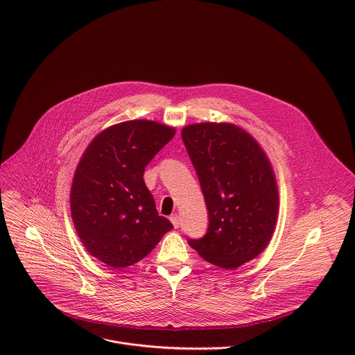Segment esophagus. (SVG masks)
<instances>
[{
  "mask_svg": "<svg viewBox=\"0 0 355 355\" xmlns=\"http://www.w3.org/2000/svg\"><path fill=\"white\" fill-rule=\"evenodd\" d=\"M171 223L173 224L175 228H179V225H180V217H179L178 214H172V216H171Z\"/></svg>",
  "mask_w": 355,
  "mask_h": 355,
  "instance_id": "34e87169",
  "label": "esophagus"
}]
</instances>
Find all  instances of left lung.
I'll list each match as a JSON object with an SVG mask.
<instances>
[{"mask_svg":"<svg viewBox=\"0 0 355 355\" xmlns=\"http://www.w3.org/2000/svg\"><path fill=\"white\" fill-rule=\"evenodd\" d=\"M209 213L207 232L189 245L207 262L236 269L272 239L279 191L269 158L253 137L231 123H197L182 130Z\"/></svg>","mask_w":355,"mask_h":355,"instance_id":"left-lung-1","label":"left lung"}]
</instances>
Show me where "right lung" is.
I'll return each instance as SVG.
<instances>
[{"instance_id": "obj_1", "label": "right lung", "mask_w": 355, "mask_h": 355, "mask_svg": "<svg viewBox=\"0 0 355 355\" xmlns=\"http://www.w3.org/2000/svg\"><path fill=\"white\" fill-rule=\"evenodd\" d=\"M173 127L130 120L101 131L83 153L71 187V214L86 250L114 269L137 263L173 228L158 216L144 172Z\"/></svg>"}]
</instances>
